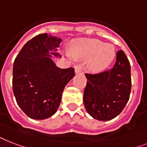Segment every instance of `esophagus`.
<instances>
[{"mask_svg": "<svg viewBox=\"0 0 147 147\" xmlns=\"http://www.w3.org/2000/svg\"><path fill=\"white\" fill-rule=\"evenodd\" d=\"M75 73L76 74H79L82 73V67L79 65L75 66Z\"/></svg>", "mask_w": 147, "mask_h": 147, "instance_id": "1", "label": "esophagus"}]
</instances>
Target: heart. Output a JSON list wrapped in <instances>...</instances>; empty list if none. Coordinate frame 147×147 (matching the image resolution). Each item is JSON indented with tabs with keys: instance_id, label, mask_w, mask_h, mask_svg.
<instances>
[{
	"instance_id": "b5f03b06",
	"label": "heart",
	"mask_w": 147,
	"mask_h": 147,
	"mask_svg": "<svg viewBox=\"0 0 147 147\" xmlns=\"http://www.w3.org/2000/svg\"><path fill=\"white\" fill-rule=\"evenodd\" d=\"M72 54L67 51L66 54L71 59H87L88 68L93 72H99L106 69L116 56V49L112 44L93 38L78 39L72 45Z\"/></svg>"
}]
</instances>
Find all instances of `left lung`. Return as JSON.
Listing matches in <instances>:
<instances>
[{
    "instance_id": "8db88e82",
    "label": "left lung",
    "mask_w": 147,
    "mask_h": 147,
    "mask_svg": "<svg viewBox=\"0 0 147 147\" xmlns=\"http://www.w3.org/2000/svg\"><path fill=\"white\" fill-rule=\"evenodd\" d=\"M130 64L126 54H116L113 68L98 74H86L88 79L83 102L92 117L108 121L118 116L126 106L131 91Z\"/></svg>"
}]
</instances>
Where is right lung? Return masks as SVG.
Listing matches in <instances>:
<instances>
[{"label": "right lung", "mask_w": 147, "mask_h": 147, "mask_svg": "<svg viewBox=\"0 0 147 147\" xmlns=\"http://www.w3.org/2000/svg\"><path fill=\"white\" fill-rule=\"evenodd\" d=\"M61 39L41 34L28 41L14 60L13 92L17 103L33 119H45L55 113L64 88L75 76L73 68L60 69L51 59L61 57Z\"/></svg>", "instance_id": "1"}]
</instances>
